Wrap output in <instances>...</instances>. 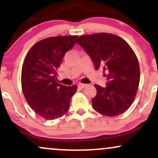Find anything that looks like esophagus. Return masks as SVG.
Segmentation results:
<instances>
[{"label":"esophagus","mask_w":158,"mask_h":158,"mask_svg":"<svg viewBox=\"0 0 158 158\" xmlns=\"http://www.w3.org/2000/svg\"><path fill=\"white\" fill-rule=\"evenodd\" d=\"M85 87H86V85L82 84V83H79V84L78 85V88H80V89H82V88H84Z\"/></svg>","instance_id":"esophagus-1"}]
</instances>
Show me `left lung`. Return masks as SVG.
Listing matches in <instances>:
<instances>
[{
	"label": "left lung",
	"mask_w": 158,
	"mask_h": 158,
	"mask_svg": "<svg viewBox=\"0 0 158 158\" xmlns=\"http://www.w3.org/2000/svg\"><path fill=\"white\" fill-rule=\"evenodd\" d=\"M77 43L91 58L96 70L102 68L107 73L105 88L94 85L97 90L91 100L94 109L107 117L124 113L135 100L140 78L134 50L122 38L107 32L81 35Z\"/></svg>",
	"instance_id": "8db88e82"
}]
</instances>
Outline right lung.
<instances>
[{
	"mask_svg": "<svg viewBox=\"0 0 158 158\" xmlns=\"http://www.w3.org/2000/svg\"><path fill=\"white\" fill-rule=\"evenodd\" d=\"M78 35L56 36L37 42L25 57L21 87L27 103L47 120L62 117L68 111L77 86L58 82L56 76L64 54L74 46Z\"/></svg>",
	"mask_w": 158,
	"mask_h": 158,
	"instance_id": "1",
	"label": "right lung"
}]
</instances>
